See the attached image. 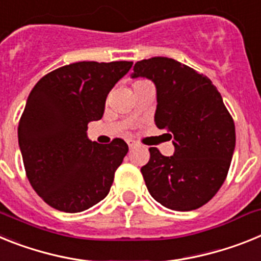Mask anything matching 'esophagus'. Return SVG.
<instances>
[{"label":"esophagus","mask_w":261,"mask_h":261,"mask_svg":"<svg viewBox=\"0 0 261 261\" xmlns=\"http://www.w3.org/2000/svg\"><path fill=\"white\" fill-rule=\"evenodd\" d=\"M128 147H130V149L135 148V147H137V143H135V142H128Z\"/></svg>","instance_id":"obj_1"}]
</instances>
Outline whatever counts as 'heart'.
I'll use <instances>...</instances> for the list:
<instances>
[{"label":"heart","mask_w":261,"mask_h":261,"mask_svg":"<svg viewBox=\"0 0 261 261\" xmlns=\"http://www.w3.org/2000/svg\"><path fill=\"white\" fill-rule=\"evenodd\" d=\"M143 83H146V81H142V80L135 81V83H134V87H138V85H140V84H143Z\"/></svg>","instance_id":"b5f03b06"}]
</instances>
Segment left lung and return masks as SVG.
Listing matches in <instances>:
<instances>
[{
    "instance_id": "1",
    "label": "left lung",
    "mask_w": 261,
    "mask_h": 261,
    "mask_svg": "<svg viewBox=\"0 0 261 261\" xmlns=\"http://www.w3.org/2000/svg\"><path fill=\"white\" fill-rule=\"evenodd\" d=\"M138 77L155 84V124L168 130L174 146L172 156L149 148V162L140 169L147 189L168 209H198L227 176L235 149L234 121L210 79L173 59L135 63L131 79Z\"/></svg>"
}]
</instances>
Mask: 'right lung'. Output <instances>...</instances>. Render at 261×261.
<instances>
[{
	"mask_svg": "<svg viewBox=\"0 0 261 261\" xmlns=\"http://www.w3.org/2000/svg\"><path fill=\"white\" fill-rule=\"evenodd\" d=\"M133 62H79L42 77L27 98L18 143L27 178L49 206L80 213L102 201L128 152L123 139L99 144L88 123L99 121L106 97Z\"/></svg>",
	"mask_w": 261,
	"mask_h": 261,
	"instance_id": "right-lung-1",
	"label": "right lung"
}]
</instances>
